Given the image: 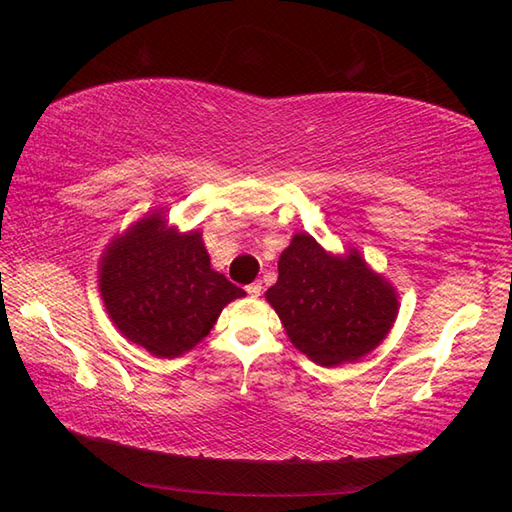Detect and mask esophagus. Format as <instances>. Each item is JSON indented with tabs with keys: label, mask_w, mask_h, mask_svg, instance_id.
<instances>
[{
	"label": "esophagus",
	"mask_w": 512,
	"mask_h": 512,
	"mask_svg": "<svg viewBox=\"0 0 512 512\" xmlns=\"http://www.w3.org/2000/svg\"><path fill=\"white\" fill-rule=\"evenodd\" d=\"M246 292L250 297H259L262 295V281H253V284L246 286Z\"/></svg>",
	"instance_id": "esophagus-1"
}]
</instances>
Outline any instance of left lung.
I'll list each match as a JSON object with an SVG mask.
<instances>
[{"label": "left lung", "instance_id": "1", "mask_svg": "<svg viewBox=\"0 0 512 512\" xmlns=\"http://www.w3.org/2000/svg\"><path fill=\"white\" fill-rule=\"evenodd\" d=\"M279 279L266 301L290 343L321 367L361 361L385 341L398 317V292L356 248L330 253L297 233L279 255Z\"/></svg>", "mask_w": 512, "mask_h": 512}]
</instances>
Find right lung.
<instances>
[{
	"mask_svg": "<svg viewBox=\"0 0 512 512\" xmlns=\"http://www.w3.org/2000/svg\"><path fill=\"white\" fill-rule=\"evenodd\" d=\"M99 290L116 330L158 358L193 350L228 303L246 295L213 270L202 233H180L160 209L107 244Z\"/></svg>",
	"mask_w": 512,
	"mask_h": 512,
	"instance_id": "add662e5",
	"label": "right lung"
}]
</instances>
